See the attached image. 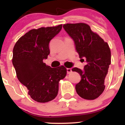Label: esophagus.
I'll return each instance as SVG.
<instances>
[{"label": "esophagus", "mask_w": 125, "mask_h": 125, "mask_svg": "<svg viewBox=\"0 0 125 125\" xmlns=\"http://www.w3.org/2000/svg\"><path fill=\"white\" fill-rule=\"evenodd\" d=\"M66 71H67V74H70L72 72V69L71 68H67Z\"/></svg>", "instance_id": "34e87169"}]
</instances>
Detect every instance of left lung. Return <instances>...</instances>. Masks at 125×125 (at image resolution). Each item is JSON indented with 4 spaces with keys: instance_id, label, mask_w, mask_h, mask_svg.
<instances>
[{
    "instance_id": "1",
    "label": "left lung",
    "mask_w": 125,
    "mask_h": 125,
    "mask_svg": "<svg viewBox=\"0 0 125 125\" xmlns=\"http://www.w3.org/2000/svg\"><path fill=\"white\" fill-rule=\"evenodd\" d=\"M63 27L73 40L79 58L86 63L83 71L77 67L72 69L81 77V81L76 84V91L84 99H95L105 88L104 79L111 62L108 44L93 32L87 24L67 23Z\"/></svg>"
}]
</instances>
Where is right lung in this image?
<instances>
[{"label": "right lung", "instance_id": "1", "mask_svg": "<svg viewBox=\"0 0 125 125\" xmlns=\"http://www.w3.org/2000/svg\"><path fill=\"white\" fill-rule=\"evenodd\" d=\"M62 28L60 25L31 29L18 40L13 50L12 63L17 77L38 102L54 99L58 94L59 82L66 75L63 66L52 68L43 62L50 53V41Z\"/></svg>", "mask_w": 125, "mask_h": 125}]
</instances>
